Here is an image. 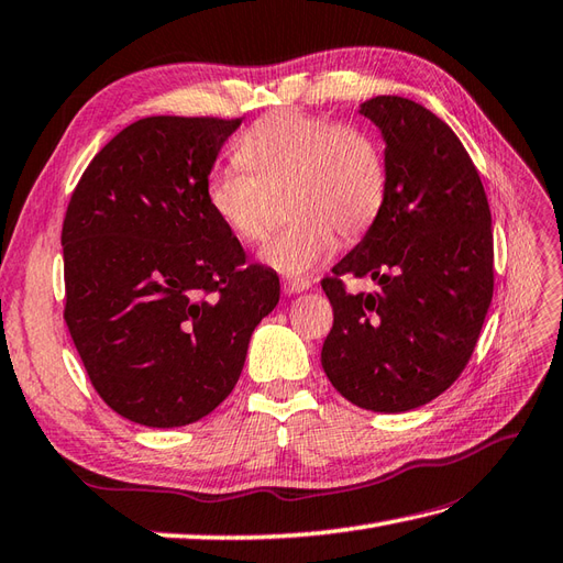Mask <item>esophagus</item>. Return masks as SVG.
<instances>
[{
	"mask_svg": "<svg viewBox=\"0 0 563 563\" xmlns=\"http://www.w3.org/2000/svg\"><path fill=\"white\" fill-rule=\"evenodd\" d=\"M309 285H311V280H307V278H283V290L287 295L305 292V290H309Z\"/></svg>",
	"mask_w": 563,
	"mask_h": 563,
	"instance_id": "esophagus-1",
	"label": "esophagus"
}]
</instances>
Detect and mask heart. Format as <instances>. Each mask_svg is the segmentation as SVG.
<instances>
[{
	"label": "heart",
	"instance_id": "1",
	"mask_svg": "<svg viewBox=\"0 0 563 563\" xmlns=\"http://www.w3.org/2000/svg\"><path fill=\"white\" fill-rule=\"evenodd\" d=\"M247 169L222 167L206 181L216 218L244 244L266 242L280 216L292 218L264 258L299 276L329 256L335 244H355L382 216L388 165L376 139L331 117L276 110L261 117L238 143Z\"/></svg>",
	"mask_w": 563,
	"mask_h": 563
}]
</instances>
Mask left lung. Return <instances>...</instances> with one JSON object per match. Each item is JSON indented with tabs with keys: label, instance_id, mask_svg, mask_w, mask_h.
Here are the masks:
<instances>
[{
	"label": "left lung",
	"instance_id": "1",
	"mask_svg": "<svg viewBox=\"0 0 563 563\" xmlns=\"http://www.w3.org/2000/svg\"><path fill=\"white\" fill-rule=\"evenodd\" d=\"M360 112L384 134L388 196L321 280L333 307L321 364L350 402L405 412L441 396L473 357L494 292L492 213L473 158L434 112L398 96ZM357 277L379 290L347 294Z\"/></svg>",
	"mask_w": 563,
	"mask_h": 563
}]
</instances>
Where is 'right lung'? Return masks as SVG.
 Wrapping results in <instances>:
<instances>
[{"label":"right lung","instance_id":"obj_1","mask_svg":"<svg viewBox=\"0 0 563 563\" xmlns=\"http://www.w3.org/2000/svg\"><path fill=\"white\" fill-rule=\"evenodd\" d=\"M240 122L143 117L90 161L64 216V321L98 396L136 424L213 412L280 299L276 271L246 258L206 199Z\"/></svg>","mask_w":563,"mask_h":563}]
</instances>
